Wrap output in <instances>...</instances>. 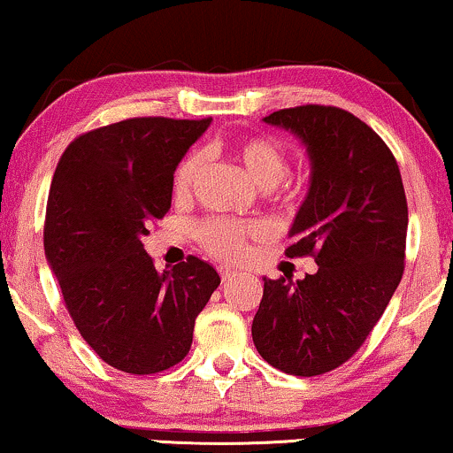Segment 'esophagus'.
Listing matches in <instances>:
<instances>
[{
	"label": "esophagus",
	"instance_id": "1",
	"mask_svg": "<svg viewBox=\"0 0 453 453\" xmlns=\"http://www.w3.org/2000/svg\"><path fill=\"white\" fill-rule=\"evenodd\" d=\"M218 273H220L222 281H228V279H231V277H235V271L228 269V266H220V269H218Z\"/></svg>",
	"mask_w": 453,
	"mask_h": 453
}]
</instances>
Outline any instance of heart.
Wrapping results in <instances>:
<instances>
[{
    "label": "heart",
    "instance_id": "b5f03b06",
    "mask_svg": "<svg viewBox=\"0 0 453 453\" xmlns=\"http://www.w3.org/2000/svg\"><path fill=\"white\" fill-rule=\"evenodd\" d=\"M228 153L235 157L248 176L262 188H269L271 199L283 208L300 203L309 193V178L303 174L289 176L288 150L266 134H250L228 144ZM203 150H191L176 165L172 176V193L178 201L188 199L205 172ZM201 248L218 260L239 262L248 254L252 242H265L269 226L262 220H231V218H205L195 226Z\"/></svg>",
    "mask_w": 453,
    "mask_h": 453
}]
</instances>
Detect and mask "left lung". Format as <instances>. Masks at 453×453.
<instances>
[{
  "label": "left lung",
  "mask_w": 453,
  "mask_h": 453,
  "mask_svg": "<svg viewBox=\"0 0 453 453\" xmlns=\"http://www.w3.org/2000/svg\"><path fill=\"white\" fill-rule=\"evenodd\" d=\"M265 121L309 150L311 188L286 256H312L319 271L265 279L252 338L277 370L319 376L361 349L403 277L405 188L393 150L349 111L303 104Z\"/></svg>",
  "instance_id": "8db88e82"
}]
</instances>
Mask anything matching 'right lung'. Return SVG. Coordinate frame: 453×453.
<instances>
[{"instance_id": "1", "label": "right lung", "mask_w": 453, "mask_h": 453, "mask_svg": "<svg viewBox=\"0 0 453 453\" xmlns=\"http://www.w3.org/2000/svg\"><path fill=\"white\" fill-rule=\"evenodd\" d=\"M208 119L132 117L73 141L50 184L43 250L81 338L126 373H157L187 357L195 319L220 277L188 256L159 273L144 252L172 205V176Z\"/></svg>"}]
</instances>
